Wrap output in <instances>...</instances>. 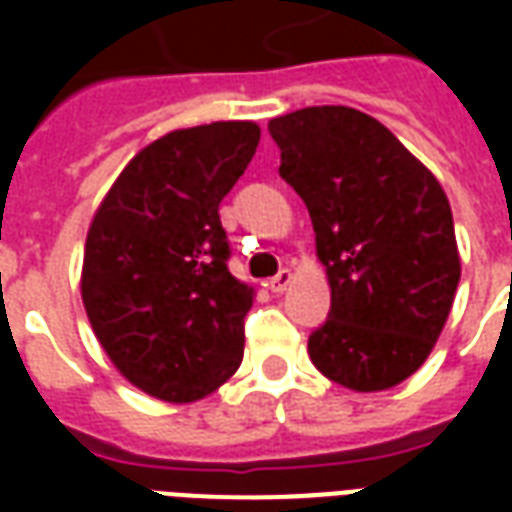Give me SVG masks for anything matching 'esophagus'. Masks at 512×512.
I'll return each instance as SVG.
<instances>
[{
	"instance_id": "esophagus-1",
	"label": "esophagus",
	"mask_w": 512,
	"mask_h": 512,
	"mask_svg": "<svg viewBox=\"0 0 512 512\" xmlns=\"http://www.w3.org/2000/svg\"><path fill=\"white\" fill-rule=\"evenodd\" d=\"M293 282V274H290V268H279L274 277L268 279L266 285L271 293H282V290H288V285Z\"/></svg>"
}]
</instances>
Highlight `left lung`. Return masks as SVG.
Returning a JSON list of instances; mask_svg holds the SVG:
<instances>
[{"label":"left lung","mask_w":512,"mask_h":512,"mask_svg":"<svg viewBox=\"0 0 512 512\" xmlns=\"http://www.w3.org/2000/svg\"><path fill=\"white\" fill-rule=\"evenodd\" d=\"M268 134L332 285L329 321L307 343L312 365L356 392L406 381L439 340L461 279L447 194L389 128L351 106L274 117Z\"/></svg>","instance_id":"8db88e82"}]
</instances>
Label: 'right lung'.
I'll return each mask as SVG.
<instances>
[{
  "mask_svg": "<svg viewBox=\"0 0 512 512\" xmlns=\"http://www.w3.org/2000/svg\"><path fill=\"white\" fill-rule=\"evenodd\" d=\"M260 142L255 123L180 128L139 150L95 213L82 301L98 343L167 403L211 395L244 356L252 288L230 274L219 202Z\"/></svg>",
  "mask_w": 512,
  "mask_h": 512,
  "instance_id": "obj_1",
  "label": "right lung"
}]
</instances>
